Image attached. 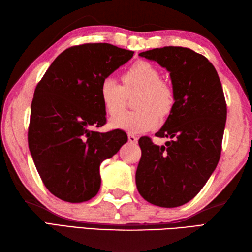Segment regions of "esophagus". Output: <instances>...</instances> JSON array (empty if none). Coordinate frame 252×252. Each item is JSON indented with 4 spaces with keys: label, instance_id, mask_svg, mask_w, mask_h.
Returning a JSON list of instances; mask_svg holds the SVG:
<instances>
[{
    "label": "esophagus",
    "instance_id": "34e87169",
    "mask_svg": "<svg viewBox=\"0 0 252 252\" xmlns=\"http://www.w3.org/2000/svg\"><path fill=\"white\" fill-rule=\"evenodd\" d=\"M127 138H129L130 143H136L137 142V137L135 135H133V134L127 135Z\"/></svg>",
    "mask_w": 252,
    "mask_h": 252
}]
</instances>
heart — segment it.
<instances>
[{
    "label": "heart",
    "instance_id": "obj_1",
    "mask_svg": "<svg viewBox=\"0 0 252 252\" xmlns=\"http://www.w3.org/2000/svg\"><path fill=\"white\" fill-rule=\"evenodd\" d=\"M122 83L112 78L103 80L99 97L107 114L117 117L124 110L127 94L141 92L137 106L139 110L128 112L111 121L115 129L130 134L152 131L159 126L162 117L168 116L174 106V93L162 81V76L153 63L140 61L122 74Z\"/></svg>",
    "mask_w": 252,
    "mask_h": 252
}]
</instances>
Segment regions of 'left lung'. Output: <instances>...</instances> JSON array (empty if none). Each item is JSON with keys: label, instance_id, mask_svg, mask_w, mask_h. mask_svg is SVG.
Wrapping results in <instances>:
<instances>
[{"label": "left lung", "instance_id": "obj_1", "mask_svg": "<svg viewBox=\"0 0 252 252\" xmlns=\"http://www.w3.org/2000/svg\"><path fill=\"white\" fill-rule=\"evenodd\" d=\"M138 55L170 72L174 106L155 134L172 141L158 146L147 136L138 140L136 187L155 206L179 207L200 191L220 160L227 114L222 84L212 63L187 47L164 46Z\"/></svg>", "mask_w": 252, "mask_h": 252}]
</instances>
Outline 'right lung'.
<instances>
[{"label": "right lung", "instance_id": "add662e5", "mask_svg": "<svg viewBox=\"0 0 252 252\" xmlns=\"http://www.w3.org/2000/svg\"><path fill=\"white\" fill-rule=\"evenodd\" d=\"M133 54L108 43L71 46L56 57L36 85L29 149L45 187L63 201L83 202L97 194L100 163L127 141L121 130L100 133L92 127L106 123L101 82Z\"/></svg>", "mask_w": 252, "mask_h": 252}]
</instances>
